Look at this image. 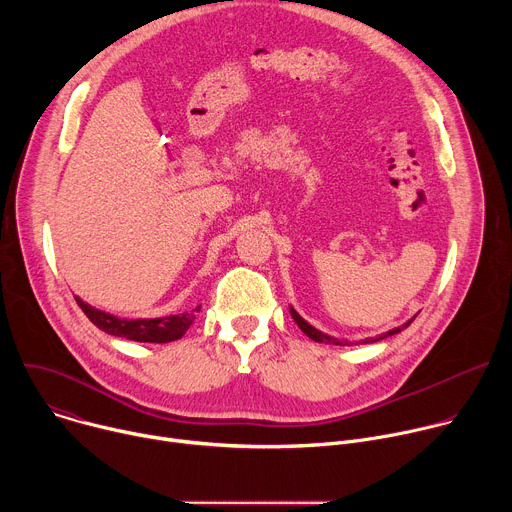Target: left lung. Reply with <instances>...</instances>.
<instances>
[{
  "label": "left lung",
  "instance_id": "1",
  "mask_svg": "<svg viewBox=\"0 0 512 512\" xmlns=\"http://www.w3.org/2000/svg\"><path fill=\"white\" fill-rule=\"evenodd\" d=\"M289 312H291V318H294L296 320V324L300 326V330L308 336V338H312L314 342H324V344H338V346H344V344H348L346 340H338V338H332V336H328V334H324V332H320V330H316L314 326H310L294 308H289ZM415 320V316L409 320V322H405L403 326H399V328H393V330H389L387 334H381L379 338H375V340H369L367 338V342H377V340H383V338H387V336H393V334H397V332H401L403 328H407L411 322Z\"/></svg>",
  "mask_w": 512,
  "mask_h": 512
}]
</instances>
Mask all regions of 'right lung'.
I'll return each mask as SVG.
<instances>
[{"instance_id":"right-lung-1","label":"right lung","mask_w":512,"mask_h":512,"mask_svg":"<svg viewBox=\"0 0 512 512\" xmlns=\"http://www.w3.org/2000/svg\"><path fill=\"white\" fill-rule=\"evenodd\" d=\"M81 310L87 314V318L101 328L103 332L111 336H121L135 342H172L184 336V332L194 322V310L176 314V316H164V318H143V320H127L117 318L107 312H101L89 304H85L81 298H75ZM198 312V310H196Z\"/></svg>"}]
</instances>
